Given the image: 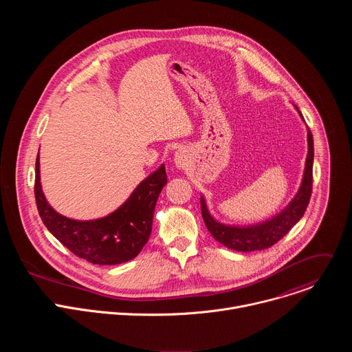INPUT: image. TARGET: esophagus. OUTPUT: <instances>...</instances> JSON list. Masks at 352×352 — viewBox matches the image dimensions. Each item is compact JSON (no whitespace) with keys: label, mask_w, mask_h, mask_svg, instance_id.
Listing matches in <instances>:
<instances>
[{"label":"esophagus","mask_w":352,"mask_h":352,"mask_svg":"<svg viewBox=\"0 0 352 352\" xmlns=\"http://www.w3.org/2000/svg\"><path fill=\"white\" fill-rule=\"evenodd\" d=\"M185 162H186V157H185L184 150H177L174 156V163L177 164V167H184Z\"/></svg>","instance_id":"obj_1"}]
</instances>
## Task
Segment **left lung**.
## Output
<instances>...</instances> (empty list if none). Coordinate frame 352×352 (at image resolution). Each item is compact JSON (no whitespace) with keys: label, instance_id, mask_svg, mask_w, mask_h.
I'll return each instance as SVG.
<instances>
[{"label":"left lung","instance_id":"obj_1","mask_svg":"<svg viewBox=\"0 0 352 352\" xmlns=\"http://www.w3.org/2000/svg\"><path fill=\"white\" fill-rule=\"evenodd\" d=\"M298 111L300 120H304L302 114ZM308 132V155L305 160V170L300 181L296 195L291 199V202L273 217L250 226H232L224 224L216 220L206 204L204 195H200V209H202L204 221L216 241L223 243L228 249L238 250V252H252V250H262L270 248L278 242L300 219H302L312 193V168H314V138L307 126Z\"/></svg>","mask_w":352,"mask_h":352}]
</instances>
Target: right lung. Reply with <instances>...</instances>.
I'll use <instances>...</instances> for the list:
<instances>
[{
	"label": "right lung",
	"instance_id": "add662e5",
	"mask_svg": "<svg viewBox=\"0 0 352 352\" xmlns=\"http://www.w3.org/2000/svg\"><path fill=\"white\" fill-rule=\"evenodd\" d=\"M166 184V167L162 164L110 214L75 220L60 214L47 202L40 181V156L36 159L34 197L44 226L72 254L93 265H120L139 255L152 232L156 202Z\"/></svg>",
	"mask_w": 352,
	"mask_h": 352
}]
</instances>
